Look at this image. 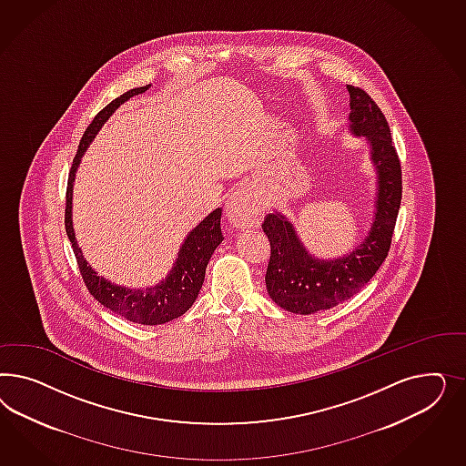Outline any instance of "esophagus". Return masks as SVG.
Here are the masks:
<instances>
[{
    "mask_svg": "<svg viewBox=\"0 0 466 466\" xmlns=\"http://www.w3.org/2000/svg\"><path fill=\"white\" fill-rule=\"evenodd\" d=\"M263 215V208L256 199L251 197L248 189H238L228 198L226 205L227 220L234 227H253L259 224Z\"/></svg>",
    "mask_w": 466,
    "mask_h": 466,
    "instance_id": "esophagus-1",
    "label": "esophagus"
}]
</instances>
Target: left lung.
<instances>
[{
	"instance_id": "1",
	"label": "left lung",
	"mask_w": 466,
	"mask_h": 466,
	"mask_svg": "<svg viewBox=\"0 0 466 466\" xmlns=\"http://www.w3.org/2000/svg\"><path fill=\"white\" fill-rule=\"evenodd\" d=\"M350 96L349 129L364 137L376 169L372 224L350 253L323 259L308 251L294 224L279 210L267 215L263 230L271 246L267 290L271 300L294 314L331 309L359 294L386 259L401 203V167L388 121L378 104L359 86L347 85Z\"/></svg>"
}]
</instances>
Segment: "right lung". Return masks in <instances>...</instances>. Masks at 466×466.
<instances>
[{
    "label": "right lung",
    "mask_w": 466,
    "mask_h": 466,
    "mask_svg": "<svg viewBox=\"0 0 466 466\" xmlns=\"http://www.w3.org/2000/svg\"><path fill=\"white\" fill-rule=\"evenodd\" d=\"M150 86L152 85L148 84L127 90L121 97L107 104L94 117L90 127L85 129L78 152L71 164L70 176H68L65 227H66V234L76 258L78 268L84 277L85 285L94 299H97L104 308L123 316L127 321H133L138 325L156 326L169 323L172 319L183 316L184 312L189 309L197 300L198 292L205 280L207 265L212 258L213 251L224 240L222 228H220L222 208L213 210L186 236V239L179 248L177 258L172 265V269L164 280H160L152 287H140V289H127L125 285H116L109 282L107 279L99 277L97 271L86 263L82 249L78 248L75 228H73V183L88 145L121 104H125L133 96L143 94Z\"/></svg>",
    "instance_id": "obj_1"
}]
</instances>
